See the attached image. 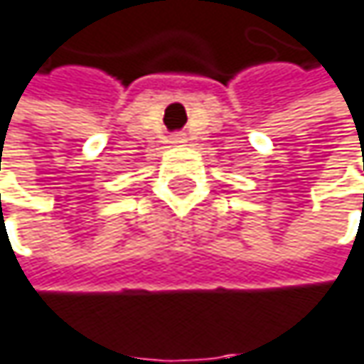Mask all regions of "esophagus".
Masks as SVG:
<instances>
[{
	"label": "esophagus",
	"mask_w": 364,
	"mask_h": 364,
	"mask_svg": "<svg viewBox=\"0 0 364 364\" xmlns=\"http://www.w3.org/2000/svg\"><path fill=\"white\" fill-rule=\"evenodd\" d=\"M171 144H173V146H182V144H186V137H184V134H173V137H171Z\"/></svg>",
	"instance_id": "esophagus-1"
}]
</instances>
